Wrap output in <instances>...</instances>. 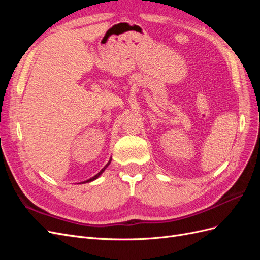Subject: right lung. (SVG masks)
<instances>
[{
	"label": "right lung",
	"mask_w": 260,
	"mask_h": 260,
	"mask_svg": "<svg viewBox=\"0 0 260 260\" xmlns=\"http://www.w3.org/2000/svg\"><path fill=\"white\" fill-rule=\"evenodd\" d=\"M111 160H112V159H111ZM111 160H109V161H108V162H107V164H106V166H105V167H104V168H103V169H102V170H101V171H100V172H99V174H96V175H95V176H94V177H92V178H90V179H89V180H86V181H84V182H82V183H85V182H91V181H93V180H95V179H98V178H99V177H100V176H101V175H102V174H103V172H104V171H105V169H106V167H108V165H109V164H111Z\"/></svg>",
	"instance_id": "add662e5"
}]
</instances>
